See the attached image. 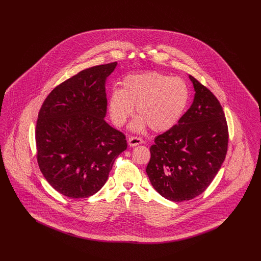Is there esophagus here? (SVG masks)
I'll return each mask as SVG.
<instances>
[{
	"label": "esophagus",
	"mask_w": 261,
	"mask_h": 261,
	"mask_svg": "<svg viewBox=\"0 0 261 261\" xmlns=\"http://www.w3.org/2000/svg\"><path fill=\"white\" fill-rule=\"evenodd\" d=\"M142 143H143V141H142V139L139 138V137H130V138L128 139V145H129L130 147H136V146L142 144Z\"/></svg>",
	"instance_id": "esophagus-1"
}]
</instances>
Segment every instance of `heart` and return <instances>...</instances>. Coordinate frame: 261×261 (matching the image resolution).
<instances>
[{
    "label": "heart",
    "instance_id": "heart-1",
    "mask_svg": "<svg viewBox=\"0 0 261 261\" xmlns=\"http://www.w3.org/2000/svg\"><path fill=\"white\" fill-rule=\"evenodd\" d=\"M190 89L177 77L160 72L126 76L121 89L109 98V112L113 123L124 124L136 108L139 116L131 125L134 131L147 126L153 132H164L179 122L190 101Z\"/></svg>",
    "mask_w": 261,
    "mask_h": 261
}]
</instances>
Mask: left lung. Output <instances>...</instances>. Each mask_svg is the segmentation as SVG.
I'll list each match as a JSON object with an SVG mask.
<instances>
[{
  "mask_svg": "<svg viewBox=\"0 0 261 261\" xmlns=\"http://www.w3.org/2000/svg\"><path fill=\"white\" fill-rule=\"evenodd\" d=\"M192 106L179 122L155 137L146 168L150 184L163 198L190 200L211 185L228 148L223 109L211 91L192 75Z\"/></svg>",
  "mask_w": 261,
  "mask_h": 261,
  "instance_id": "left-lung-1",
  "label": "left lung"
}]
</instances>
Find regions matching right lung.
<instances>
[{
    "mask_svg": "<svg viewBox=\"0 0 261 261\" xmlns=\"http://www.w3.org/2000/svg\"><path fill=\"white\" fill-rule=\"evenodd\" d=\"M117 62L93 66L62 82L44 100L35 131L45 179L63 196L81 199L106 184L124 134L106 122V81Z\"/></svg>",
    "mask_w": 261,
    "mask_h": 261,
    "instance_id": "add662e5",
    "label": "right lung"
}]
</instances>
